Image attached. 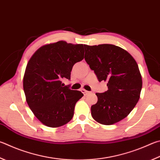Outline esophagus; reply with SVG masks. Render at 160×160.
<instances>
[{
    "mask_svg": "<svg viewBox=\"0 0 160 160\" xmlns=\"http://www.w3.org/2000/svg\"><path fill=\"white\" fill-rule=\"evenodd\" d=\"M81 91H82V92L83 93V94H84V95H85V96H86V95H88V94H89V92H88V91H87V90H85V89H82V90H81Z\"/></svg>",
    "mask_w": 160,
    "mask_h": 160,
    "instance_id": "1",
    "label": "esophagus"
}]
</instances>
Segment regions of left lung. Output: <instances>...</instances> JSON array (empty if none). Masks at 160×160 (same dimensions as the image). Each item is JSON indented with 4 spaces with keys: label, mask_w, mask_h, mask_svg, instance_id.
Wrapping results in <instances>:
<instances>
[{
    "label": "left lung",
    "mask_w": 160,
    "mask_h": 160,
    "mask_svg": "<svg viewBox=\"0 0 160 160\" xmlns=\"http://www.w3.org/2000/svg\"><path fill=\"white\" fill-rule=\"evenodd\" d=\"M85 59L99 82L106 81L108 90L97 93V103L91 107L97 122L111 125L123 120L134 108L142 89L137 63L128 52L118 46L84 45Z\"/></svg>",
    "instance_id": "8db88e82"
}]
</instances>
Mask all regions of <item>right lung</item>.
<instances>
[{
    "label": "right lung",
    "mask_w": 160,
    "mask_h": 160,
    "mask_svg": "<svg viewBox=\"0 0 160 160\" xmlns=\"http://www.w3.org/2000/svg\"><path fill=\"white\" fill-rule=\"evenodd\" d=\"M84 53L82 44L61 40L40 47L28 61L23 78L26 100L45 125L59 127L73 117L83 94L63 87L62 80L70 79L72 66L84 59Z\"/></svg>",
    "instance_id": "obj_1"
}]
</instances>
